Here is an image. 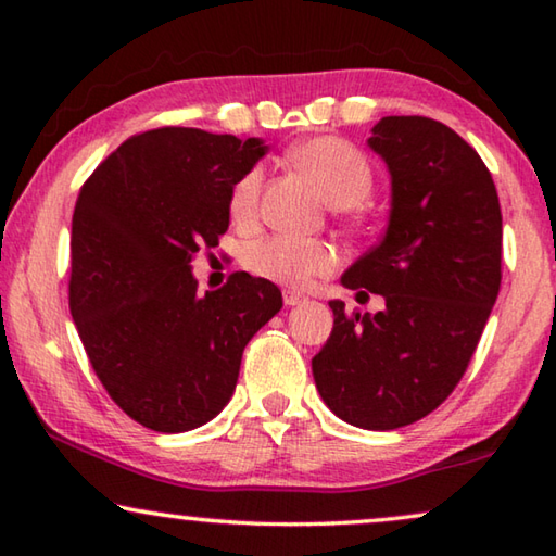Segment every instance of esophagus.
Instances as JSON below:
<instances>
[{
	"label": "esophagus",
	"instance_id": "obj_1",
	"mask_svg": "<svg viewBox=\"0 0 556 556\" xmlns=\"http://www.w3.org/2000/svg\"><path fill=\"white\" fill-rule=\"evenodd\" d=\"M304 299H306V296L299 294V291L285 289V304H287V306H296V304H301V301H304Z\"/></svg>",
	"mask_w": 556,
	"mask_h": 556
}]
</instances>
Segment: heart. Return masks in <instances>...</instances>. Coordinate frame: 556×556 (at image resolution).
Here are the masks:
<instances>
[{
    "mask_svg": "<svg viewBox=\"0 0 556 556\" xmlns=\"http://www.w3.org/2000/svg\"><path fill=\"white\" fill-rule=\"evenodd\" d=\"M299 168L312 176L324 199L336 208H353L368 199L372 191V168L353 144L336 137H318L294 147L291 152ZM262 188V166H252L235 181L230 191V213L235 220H250L257 211ZM244 265L257 277L279 281L285 287H306L318 275H328L336 267L331 244L275 235L252 244L244 255Z\"/></svg>",
    "mask_w": 556,
    "mask_h": 556,
    "instance_id": "obj_1",
    "label": "heart"
}]
</instances>
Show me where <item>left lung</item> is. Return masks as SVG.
<instances>
[{"mask_svg":"<svg viewBox=\"0 0 556 556\" xmlns=\"http://www.w3.org/2000/svg\"><path fill=\"white\" fill-rule=\"evenodd\" d=\"M368 147L390 172L382 240L343 271L345 289L384 299L378 314L333 308L314 355L336 417L390 431L427 417L464 378L501 291L503 215L483 159L429 117H382Z\"/></svg>","mask_w":556,"mask_h":556,"instance_id":"1","label":"left lung"}]
</instances>
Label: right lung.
<instances>
[{
  "mask_svg": "<svg viewBox=\"0 0 556 556\" xmlns=\"http://www.w3.org/2000/svg\"><path fill=\"white\" fill-rule=\"evenodd\" d=\"M260 137L162 127L127 139L80 188L71 314L112 400L181 434L230 402L244 345L281 308L269 279L235 271L199 294L191 262L230 225V191L267 154Z\"/></svg>",
  "mask_w": 556,
  "mask_h": 556,
  "instance_id": "right-lung-1",
  "label": "right lung"
}]
</instances>
